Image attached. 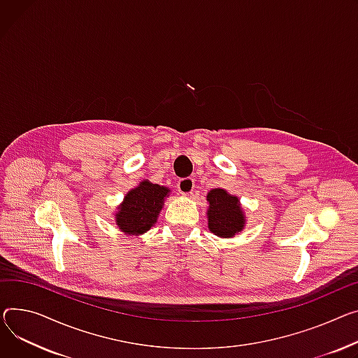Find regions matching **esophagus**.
<instances>
[{
  "mask_svg": "<svg viewBox=\"0 0 358 358\" xmlns=\"http://www.w3.org/2000/svg\"><path fill=\"white\" fill-rule=\"evenodd\" d=\"M177 188H178V192H180L182 196H189V194L193 193L194 180L189 178V177L181 178V180H178V182H177Z\"/></svg>",
  "mask_w": 358,
  "mask_h": 358,
  "instance_id": "1",
  "label": "esophagus"
}]
</instances>
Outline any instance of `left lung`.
<instances>
[{
  "mask_svg": "<svg viewBox=\"0 0 358 358\" xmlns=\"http://www.w3.org/2000/svg\"><path fill=\"white\" fill-rule=\"evenodd\" d=\"M208 229L220 237H231L241 231L245 224V216L239 200L227 194L226 189L214 188L208 193Z\"/></svg>",
  "mask_w": 358,
  "mask_h": 358,
  "instance_id": "1",
  "label": "left lung"
}]
</instances>
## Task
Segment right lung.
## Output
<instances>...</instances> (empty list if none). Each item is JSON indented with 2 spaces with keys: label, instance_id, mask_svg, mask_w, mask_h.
I'll return each mask as SVG.
<instances>
[{
  "label": "right lung",
  "instance_id": "1",
  "mask_svg": "<svg viewBox=\"0 0 358 358\" xmlns=\"http://www.w3.org/2000/svg\"><path fill=\"white\" fill-rule=\"evenodd\" d=\"M169 188L142 181L125 196L116 213V224L127 234H142L157 222Z\"/></svg>",
  "mask_w": 358,
  "mask_h": 358
}]
</instances>
